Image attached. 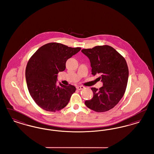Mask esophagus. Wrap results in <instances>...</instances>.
<instances>
[{
	"instance_id": "1",
	"label": "esophagus",
	"mask_w": 154,
	"mask_h": 154,
	"mask_svg": "<svg viewBox=\"0 0 154 154\" xmlns=\"http://www.w3.org/2000/svg\"><path fill=\"white\" fill-rule=\"evenodd\" d=\"M76 88H77V89L78 90H81V89H84V87H83V86H77Z\"/></svg>"
}]
</instances>
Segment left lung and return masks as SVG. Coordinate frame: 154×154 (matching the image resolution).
Masks as SVG:
<instances>
[{"label": "left lung", "mask_w": 154, "mask_h": 154, "mask_svg": "<svg viewBox=\"0 0 154 154\" xmlns=\"http://www.w3.org/2000/svg\"><path fill=\"white\" fill-rule=\"evenodd\" d=\"M81 52L88 57L92 74L99 75L103 82L99 89L92 88L94 93L91 100L85 104L96 112H104L115 107L124 95L129 77V70L124 58L109 45L96 46L83 49Z\"/></svg>", "instance_id": "1"}]
</instances>
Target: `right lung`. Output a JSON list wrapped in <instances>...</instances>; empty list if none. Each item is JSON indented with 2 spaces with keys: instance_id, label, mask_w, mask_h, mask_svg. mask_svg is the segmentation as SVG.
I'll return each mask as SVG.
<instances>
[{
  "instance_id": "obj_1",
  "label": "right lung",
  "mask_w": 154,
  "mask_h": 154,
  "mask_svg": "<svg viewBox=\"0 0 154 154\" xmlns=\"http://www.w3.org/2000/svg\"><path fill=\"white\" fill-rule=\"evenodd\" d=\"M57 43L38 48L28 62L25 77L30 95L37 104L47 111L55 112L66 107L75 87L59 82L58 74L66 68L68 59L80 51Z\"/></svg>"
}]
</instances>
